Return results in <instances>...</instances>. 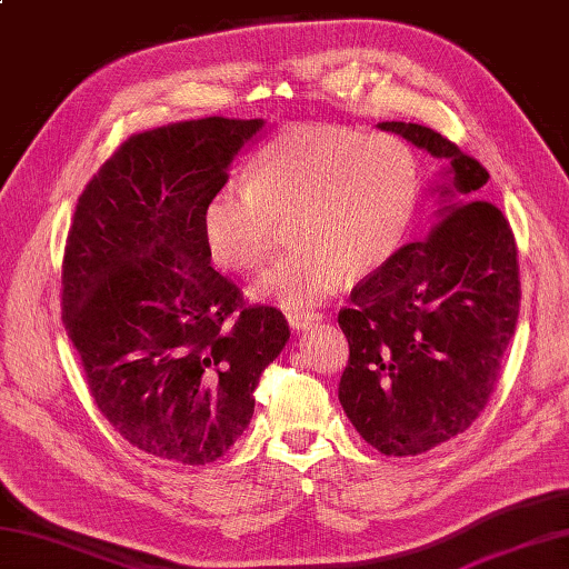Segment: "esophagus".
<instances>
[{
	"instance_id": "esophagus-1",
	"label": "esophagus",
	"mask_w": 569,
	"mask_h": 569,
	"mask_svg": "<svg viewBox=\"0 0 569 569\" xmlns=\"http://www.w3.org/2000/svg\"><path fill=\"white\" fill-rule=\"evenodd\" d=\"M320 320H322L320 312H291V316H288V325L298 332L312 328V325H318Z\"/></svg>"
}]
</instances>
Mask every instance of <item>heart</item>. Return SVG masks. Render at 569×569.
Wrapping results in <instances>:
<instances>
[{
    "instance_id": "obj_1",
    "label": "heart",
    "mask_w": 569,
    "mask_h": 569,
    "mask_svg": "<svg viewBox=\"0 0 569 569\" xmlns=\"http://www.w3.org/2000/svg\"><path fill=\"white\" fill-rule=\"evenodd\" d=\"M420 204V161L396 134L306 122L283 129L251 166L249 186H227L200 214L210 259L259 271L291 222L296 247L251 288L266 303L308 312L401 249Z\"/></svg>"
}]
</instances>
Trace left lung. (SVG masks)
Instances as JSON below:
<instances>
[{"instance_id":"left-lung-1","label":"left lung","mask_w":569,"mask_h":569,"mask_svg":"<svg viewBox=\"0 0 569 569\" xmlns=\"http://www.w3.org/2000/svg\"><path fill=\"white\" fill-rule=\"evenodd\" d=\"M450 163L435 224L359 281L340 310L349 361L340 403L379 452H428L465 432L499 381L521 308L518 249L497 204L479 198L489 173L420 124L381 122Z\"/></svg>"}]
</instances>
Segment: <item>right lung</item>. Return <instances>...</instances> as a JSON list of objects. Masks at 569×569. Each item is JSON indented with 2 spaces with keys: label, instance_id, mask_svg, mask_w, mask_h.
<instances>
[{
  "label": "right lung",
  "instance_id": "1",
  "mask_svg": "<svg viewBox=\"0 0 569 569\" xmlns=\"http://www.w3.org/2000/svg\"><path fill=\"white\" fill-rule=\"evenodd\" d=\"M261 119L204 117L129 137L78 198L63 325L110 426L151 457L208 465L253 416L291 330L217 273L200 214Z\"/></svg>",
  "mask_w": 569,
  "mask_h": 569
}]
</instances>
